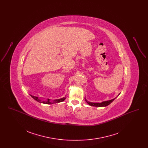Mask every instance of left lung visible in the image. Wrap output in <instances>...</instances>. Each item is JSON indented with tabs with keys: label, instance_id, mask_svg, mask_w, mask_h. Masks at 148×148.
I'll list each match as a JSON object with an SVG mask.
<instances>
[{
	"label": "left lung",
	"instance_id": "left-lung-1",
	"mask_svg": "<svg viewBox=\"0 0 148 148\" xmlns=\"http://www.w3.org/2000/svg\"><path fill=\"white\" fill-rule=\"evenodd\" d=\"M116 98L113 99L112 100H107V101H102L101 103H92V102H89L88 101L86 100V99L85 98V101H86V103L90 106H96V107H104V106H106L109 105L110 103H112L113 101Z\"/></svg>",
	"mask_w": 148,
	"mask_h": 148
}]
</instances>
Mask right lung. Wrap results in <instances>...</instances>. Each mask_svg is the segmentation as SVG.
<instances>
[{
  "instance_id": "add662e5",
  "label": "right lung",
  "mask_w": 148,
  "mask_h": 148,
  "mask_svg": "<svg viewBox=\"0 0 148 148\" xmlns=\"http://www.w3.org/2000/svg\"><path fill=\"white\" fill-rule=\"evenodd\" d=\"M31 97L34 99V100H35L36 101L41 103H43V104H56V103H60V102L63 101L64 100L66 99L65 97H64L63 98L56 99V100H54L51 101L49 99H48L47 101H42V99L39 98L38 97H34V96H33V95H31Z\"/></svg>"
}]
</instances>
